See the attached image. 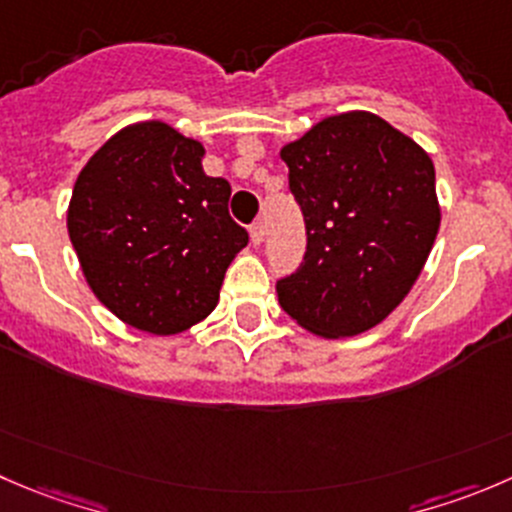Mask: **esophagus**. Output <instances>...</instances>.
<instances>
[{"label": "esophagus", "mask_w": 512, "mask_h": 512, "mask_svg": "<svg viewBox=\"0 0 512 512\" xmlns=\"http://www.w3.org/2000/svg\"><path fill=\"white\" fill-rule=\"evenodd\" d=\"M250 240H252V245H260V242L265 240V225H262V222H252Z\"/></svg>", "instance_id": "obj_1"}]
</instances>
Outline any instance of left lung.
I'll use <instances>...</instances> for the list:
<instances>
[{
    "label": "left lung",
    "mask_w": 512,
    "mask_h": 512,
    "mask_svg": "<svg viewBox=\"0 0 512 512\" xmlns=\"http://www.w3.org/2000/svg\"><path fill=\"white\" fill-rule=\"evenodd\" d=\"M280 157L307 230L305 260L277 280L280 307L322 337L380 325L438 237L433 160L372 112L325 117Z\"/></svg>",
    "instance_id": "1"
}]
</instances>
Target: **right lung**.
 I'll list each match as a JSON object with an SVG mask.
<instances>
[{
    "mask_svg": "<svg viewBox=\"0 0 512 512\" xmlns=\"http://www.w3.org/2000/svg\"><path fill=\"white\" fill-rule=\"evenodd\" d=\"M202 142L150 119L109 137L74 182L67 230L84 280L127 325L177 335L205 320L247 245L230 182L202 170Z\"/></svg>",
    "mask_w": 512,
    "mask_h": 512,
    "instance_id": "right-lung-1",
    "label": "right lung"
}]
</instances>
